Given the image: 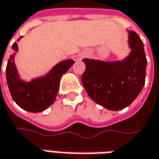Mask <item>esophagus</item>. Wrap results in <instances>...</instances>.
<instances>
[{
  "mask_svg": "<svg viewBox=\"0 0 159 159\" xmlns=\"http://www.w3.org/2000/svg\"><path fill=\"white\" fill-rule=\"evenodd\" d=\"M87 55H88V53H87V52H84V53H82V54H81V56H80V57H81V58L85 57V56H87Z\"/></svg>",
  "mask_w": 159,
  "mask_h": 159,
  "instance_id": "1",
  "label": "esophagus"
}]
</instances>
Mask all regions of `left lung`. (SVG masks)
<instances>
[{
    "label": "left lung",
    "instance_id": "left-lung-1",
    "mask_svg": "<svg viewBox=\"0 0 159 159\" xmlns=\"http://www.w3.org/2000/svg\"><path fill=\"white\" fill-rule=\"evenodd\" d=\"M129 32L131 52L122 61L83 60L86 69L82 83L88 95L98 105L112 111L129 107L145 84L147 59L143 43L136 32Z\"/></svg>",
    "mask_w": 159,
    "mask_h": 159
}]
</instances>
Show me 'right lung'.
<instances>
[{
  "label": "right lung",
  "mask_w": 159,
  "mask_h": 159,
  "mask_svg": "<svg viewBox=\"0 0 159 159\" xmlns=\"http://www.w3.org/2000/svg\"><path fill=\"white\" fill-rule=\"evenodd\" d=\"M12 48L17 51V44L14 43ZM14 57L15 54L10 55L6 68L7 83L13 100L28 112H39L46 110L55 100L61 75L75 61L71 59L61 61L45 77L26 83L18 77Z\"/></svg>",
  "instance_id": "right-lung-1"
}]
</instances>
